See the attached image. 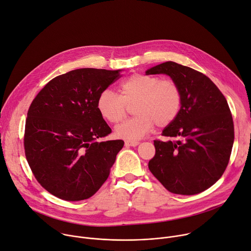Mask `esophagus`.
I'll use <instances>...</instances> for the list:
<instances>
[{
  "instance_id": "34e87169",
  "label": "esophagus",
  "mask_w": 251,
  "mask_h": 251,
  "mask_svg": "<svg viewBox=\"0 0 251 251\" xmlns=\"http://www.w3.org/2000/svg\"><path fill=\"white\" fill-rule=\"evenodd\" d=\"M138 142H136V141H126V143H125V145L126 146V147H136V146H138Z\"/></svg>"
}]
</instances>
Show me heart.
Wrapping results in <instances>:
<instances>
[{
  "label": "heart",
  "mask_w": 251,
  "mask_h": 251,
  "mask_svg": "<svg viewBox=\"0 0 251 251\" xmlns=\"http://www.w3.org/2000/svg\"><path fill=\"white\" fill-rule=\"evenodd\" d=\"M121 96L109 90L102 91L97 101L100 115L110 124L122 122L127 105L134 103L135 117L116 127L117 136L134 141L147 135L156 125L163 127L177 117L182 102L181 90L172 78L135 74L120 85Z\"/></svg>",
  "instance_id": "obj_1"
}]
</instances>
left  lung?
<instances>
[{
	"mask_svg": "<svg viewBox=\"0 0 251 251\" xmlns=\"http://www.w3.org/2000/svg\"><path fill=\"white\" fill-rule=\"evenodd\" d=\"M146 74L170 75L182 95L177 117L161 133L170 140L153 141L150 171L173 193L191 196L209 188L224 175L234 141L226 99L205 75L175 62Z\"/></svg>",
	"mask_w": 251,
	"mask_h": 251,
	"instance_id": "8db88e82",
	"label": "left lung"
}]
</instances>
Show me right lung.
<instances>
[{"mask_svg": "<svg viewBox=\"0 0 251 251\" xmlns=\"http://www.w3.org/2000/svg\"><path fill=\"white\" fill-rule=\"evenodd\" d=\"M121 76V70H74L50 80L32 101L25 154L38 182L52 196L68 201L87 200L108 177L125 143L97 142L111 132L97 101Z\"/></svg>", "mask_w": 251, "mask_h": 251, "instance_id": "obj_1", "label": "right lung"}]
</instances>
